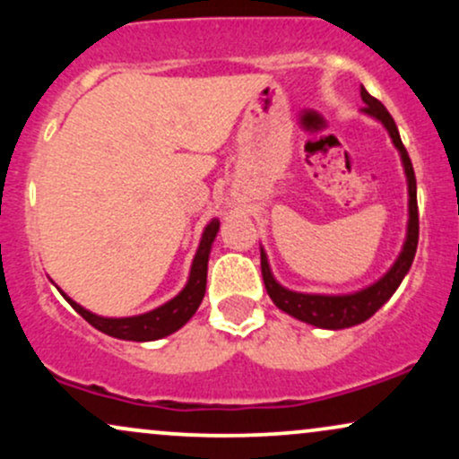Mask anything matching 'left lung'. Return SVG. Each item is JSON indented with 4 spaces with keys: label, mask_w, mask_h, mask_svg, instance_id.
Returning a JSON list of instances; mask_svg holds the SVG:
<instances>
[{
    "label": "left lung",
    "mask_w": 459,
    "mask_h": 459,
    "mask_svg": "<svg viewBox=\"0 0 459 459\" xmlns=\"http://www.w3.org/2000/svg\"><path fill=\"white\" fill-rule=\"evenodd\" d=\"M360 97L367 105V108H362V112L371 116V118H376L377 123H382L384 129L391 135L394 149L402 155L405 181H408V230H405V241L397 261L393 263L391 270L384 273L380 281L368 284V287L360 289V291L343 293V296H325V293H299L282 287V284L273 278V273L270 270V261H267L265 250L261 247L263 282H265V289L267 293H270L272 302L287 315H291V317L324 330L351 328V325H358L362 324V321H367L368 317H373V315L391 299L393 293L397 291V287L402 284L405 273L410 272V265H412L416 255V246H419V207H416V178L412 161H410L408 151H405L403 142L399 138L397 125H394L388 109L384 108L376 97H371L362 86Z\"/></svg>",
    "instance_id": "left-lung-1"
}]
</instances>
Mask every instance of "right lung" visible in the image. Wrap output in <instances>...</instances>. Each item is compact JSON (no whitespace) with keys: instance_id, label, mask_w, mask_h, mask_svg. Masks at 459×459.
I'll return each mask as SVG.
<instances>
[{"instance_id":"1","label":"right lung","mask_w":459,"mask_h":459,"mask_svg":"<svg viewBox=\"0 0 459 459\" xmlns=\"http://www.w3.org/2000/svg\"><path fill=\"white\" fill-rule=\"evenodd\" d=\"M218 230L220 220H212V222L204 226L198 250L196 255H194L192 267H189L187 284L170 299V302L161 304V307L152 308L149 313L135 315V317H101V315H94L91 310L79 307V304L73 302L66 293H60L65 296L66 302L88 321V324L94 325L97 330H101L103 334L123 341H138V343L163 339V336L183 328V325L192 319V315L198 310L200 302H203L204 289H207V263Z\"/></svg>"}]
</instances>
